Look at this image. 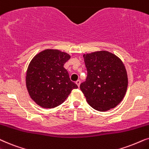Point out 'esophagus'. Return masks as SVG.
Here are the masks:
<instances>
[{"mask_svg":"<svg viewBox=\"0 0 149 149\" xmlns=\"http://www.w3.org/2000/svg\"><path fill=\"white\" fill-rule=\"evenodd\" d=\"M80 82H80V80H77L76 82V84L77 85H78V87L80 86Z\"/></svg>","mask_w":149,"mask_h":149,"instance_id":"34e87169","label":"esophagus"}]
</instances>
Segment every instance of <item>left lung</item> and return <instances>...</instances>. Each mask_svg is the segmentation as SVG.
<instances>
[{
  "mask_svg": "<svg viewBox=\"0 0 149 149\" xmlns=\"http://www.w3.org/2000/svg\"><path fill=\"white\" fill-rule=\"evenodd\" d=\"M83 57L87 77L80 87L88 104L100 112L115 108L123 100L127 88L124 64L108 51L95 52Z\"/></svg>",
  "mask_w": 149,
  "mask_h": 149,
  "instance_id": "1",
  "label": "left lung"
}]
</instances>
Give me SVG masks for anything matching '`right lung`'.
I'll return each mask as SVG.
<instances>
[{
    "mask_svg": "<svg viewBox=\"0 0 149 149\" xmlns=\"http://www.w3.org/2000/svg\"><path fill=\"white\" fill-rule=\"evenodd\" d=\"M70 55L58 49H47L35 55L29 63L26 85L32 100L44 108H53L65 102L78 88L71 82L64 64Z\"/></svg>",
    "mask_w": 149,
    "mask_h": 149,
    "instance_id": "add662e5",
    "label": "right lung"
}]
</instances>
